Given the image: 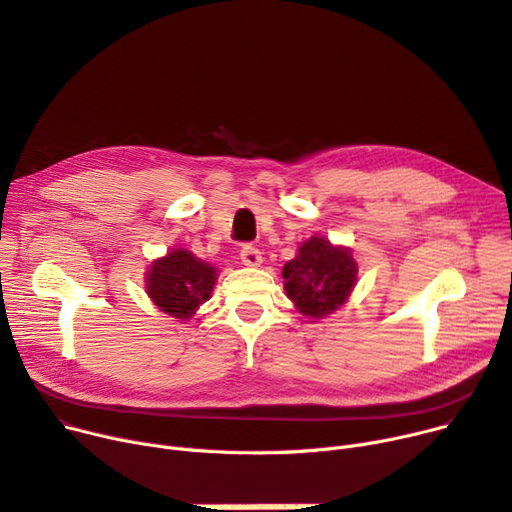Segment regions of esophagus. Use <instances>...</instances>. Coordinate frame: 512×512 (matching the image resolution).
Masks as SVG:
<instances>
[{"label": "esophagus", "mask_w": 512, "mask_h": 512, "mask_svg": "<svg viewBox=\"0 0 512 512\" xmlns=\"http://www.w3.org/2000/svg\"><path fill=\"white\" fill-rule=\"evenodd\" d=\"M240 259H242L244 265H249V268H257V265L263 261L261 251L255 249V247H251V244H247V247H244V249L240 251Z\"/></svg>", "instance_id": "obj_1"}]
</instances>
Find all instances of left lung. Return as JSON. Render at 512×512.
I'll list each match as a JSON object with an SVG mask.
<instances>
[{"label": "left lung", "mask_w": 512, "mask_h": 512, "mask_svg": "<svg viewBox=\"0 0 512 512\" xmlns=\"http://www.w3.org/2000/svg\"><path fill=\"white\" fill-rule=\"evenodd\" d=\"M358 263L351 251L332 247L322 236H311L299 249V255L282 270L284 291L301 314L322 318L343 305L355 284Z\"/></svg>", "instance_id": "obj_1"}]
</instances>
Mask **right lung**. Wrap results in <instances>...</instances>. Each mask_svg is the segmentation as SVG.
Instances as JSON below:
<instances>
[{
  "label": "right lung",
  "mask_w": 512,
  "mask_h": 512,
  "mask_svg": "<svg viewBox=\"0 0 512 512\" xmlns=\"http://www.w3.org/2000/svg\"><path fill=\"white\" fill-rule=\"evenodd\" d=\"M215 276L213 265L196 259L190 251L173 249L150 265L146 288L165 314L188 320L198 305L209 301Z\"/></svg>",
  "instance_id": "add662e5"
}]
</instances>
